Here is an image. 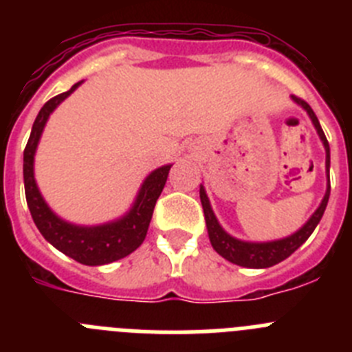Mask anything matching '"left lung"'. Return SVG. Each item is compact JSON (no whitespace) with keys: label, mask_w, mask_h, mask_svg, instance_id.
I'll return each mask as SVG.
<instances>
[{"label":"left lung","mask_w":352,"mask_h":352,"mask_svg":"<svg viewBox=\"0 0 352 352\" xmlns=\"http://www.w3.org/2000/svg\"><path fill=\"white\" fill-rule=\"evenodd\" d=\"M292 100L296 102L298 105L307 111L309 118L312 120L314 126H316L317 133H319V139L322 141V146L326 149V174H328V186H326V194L322 197L321 204L314 211V214L307 220L303 227H300L294 234L287 236V238L275 239V241H263V243H256V241H241V239L234 238V236L227 234L222 229V226L219 223L217 217H214L213 210H211L210 199H208L206 190L204 186L201 185V204H203L204 210V219H206V227H208V236H210L211 247L214 248L217 254L227 259L229 263L238 264V266H243V268H270V266H275V264L282 263L284 259H287L292 252H296L301 245L309 239V236L312 234L314 229L317 227V223L321 222L322 213L326 210V204H328L329 199V144L328 139H326L324 132L321 129V123L317 120L316 113L312 111L309 104L298 96L292 95Z\"/></svg>","instance_id":"obj_1"}]
</instances>
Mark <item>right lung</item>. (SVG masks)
I'll return each mask as SVG.
<instances>
[{
    "label": "right lung",
    "mask_w": 352,
    "mask_h": 352,
    "mask_svg": "<svg viewBox=\"0 0 352 352\" xmlns=\"http://www.w3.org/2000/svg\"><path fill=\"white\" fill-rule=\"evenodd\" d=\"M80 82L74 84L68 91L56 95L40 109L38 116L33 123V129H31L26 148H24V192H26L28 208H30V213L33 217V222L52 247H56L60 252H63L65 256L76 259L80 264L102 266V264L123 259L129 254H132L135 248L141 247L146 238V232H148L151 217H153L157 199L160 197L162 190H164L167 174H169L173 164L158 167L149 174L141 185V190L133 201V206L121 219L91 227L76 226V223L60 219L47 206V203L43 201L42 194H40L35 182L33 164H35L36 146H38L43 126L47 123L49 116L68 95L76 91Z\"/></svg>",
    "instance_id": "obj_1"
}]
</instances>
